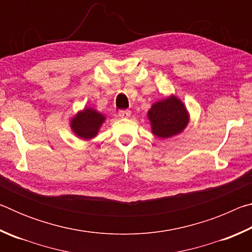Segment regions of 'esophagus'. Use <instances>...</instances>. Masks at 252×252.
<instances>
[{
    "label": "esophagus",
    "instance_id": "esophagus-1",
    "mask_svg": "<svg viewBox=\"0 0 252 252\" xmlns=\"http://www.w3.org/2000/svg\"><path fill=\"white\" fill-rule=\"evenodd\" d=\"M119 116L121 118H129L131 116V111L130 110H120L119 111Z\"/></svg>",
    "mask_w": 252,
    "mask_h": 252
}]
</instances>
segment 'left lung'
I'll return each mask as SVG.
<instances>
[{"instance_id": "8db88e82", "label": "left lung", "mask_w": 252, "mask_h": 252, "mask_svg": "<svg viewBox=\"0 0 252 252\" xmlns=\"http://www.w3.org/2000/svg\"><path fill=\"white\" fill-rule=\"evenodd\" d=\"M148 117L151 121L153 133L163 139L180 133L188 123L185 105L176 96H170L153 104Z\"/></svg>"}]
</instances>
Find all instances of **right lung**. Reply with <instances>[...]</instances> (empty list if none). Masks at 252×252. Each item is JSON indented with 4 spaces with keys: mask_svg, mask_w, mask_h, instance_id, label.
I'll return each mask as SVG.
<instances>
[{
    "mask_svg": "<svg viewBox=\"0 0 252 252\" xmlns=\"http://www.w3.org/2000/svg\"><path fill=\"white\" fill-rule=\"evenodd\" d=\"M103 121L104 117L101 113L92 109H84L71 121V127L80 138L91 139L96 135Z\"/></svg>",
    "mask_w": 252,
    "mask_h": 252,
    "instance_id": "right-lung-1",
    "label": "right lung"
}]
</instances>
